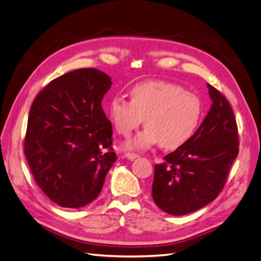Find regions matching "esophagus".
Wrapping results in <instances>:
<instances>
[{"mask_svg":"<svg viewBox=\"0 0 261 261\" xmlns=\"http://www.w3.org/2000/svg\"><path fill=\"white\" fill-rule=\"evenodd\" d=\"M124 156H125L126 159H128V160H130V161H133V160H135V159L138 158V155L135 154V153H125Z\"/></svg>","mask_w":261,"mask_h":261,"instance_id":"esophagus-1","label":"esophagus"}]
</instances>
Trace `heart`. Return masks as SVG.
Listing matches in <instances>:
<instances>
[{"instance_id":"obj_1","label":"heart","mask_w":261,"mask_h":261,"mask_svg":"<svg viewBox=\"0 0 261 261\" xmlns=\"http://www.w3.org/2000/svg\"><path fill=\"white\" fill-rule=\"evenodd\" d=\"M132 100L113 97L109 116L120 135L129 137L145 118L146 128L126 144L127 148L145 149L161 143L165 148H176L188 142L202 117L198 95L169 82H144L130 89Z\"/></svg>"}]
</instances>
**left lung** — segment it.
I'll list each match as a JSON object with an SVG mask.
<instances>
[{"instance_id":"left-lung-1","label":"left lung","mask_w":261,"mask_h":261,"mask_svg":"<svg viewBox=\"0 0 261 261\" xmlns=\"http://www.w3.org/2000/svg\"><path fill=\"white\" fill-rule=\"evenodd\" d=\"M207 88L212 105L198 130L155 165L153 200L172 216L192 213L216 199L239 153L232 108L221 92Z\"/></svg>"}]
</instances>
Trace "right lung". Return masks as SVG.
Instances as JSON below:
<instances>
[{
	"label": "right lung",
	"instance_id": "add662e5",
	"mask_svg": "<svg viewBox=\"0 0 261 261\" xmlns=\"http://www.w3.org/2000/svg\"><path fill=\"white\" fill-rule=\"evenodd\" d=\"M112 84L95 68L78 69L52 80L31 106L25 158L40 189L62 207L94 201L117 160L101 107Z\"/></svg>",
	"mask_w": 261,
	"mask_h": 261
}]
</instances>
